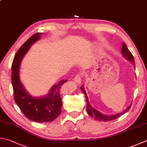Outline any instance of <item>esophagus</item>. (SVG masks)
Listing matches in <instances>:
<instances>
[{"label": "esophagus", "mask_w": 147, "mask_h": 147, "mask_svg": "<svg viewBox=\"0 0 147 147\" xmlns=\"http://www.w3.org/2000/svg\"><path fill=\"white\" fill-rule=\"evenodd\" d=\"M74 82L76 83V84H81V74H78L76 77V78L74 79Z\"/></svg>", "instance_id": "esophagus-1"}]
</instances>
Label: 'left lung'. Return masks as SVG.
<instances>
[{
	"label": "left lung",
	"mask_w": 147,
	"mask_h": 147,
	"mask_svg": "<svg viewBox=\"0 0 147 147\" xmlns=\"http://www.w3.org/2000/svg\"><path fill=\"white\" fill-rule=\"evenodd\" d=\"M121 54H122L123 57H125L126 59L129 60V61H131L132 63V65H134V68H135V62H134V57H133V56H132V54H131V52L129 51V50L127 49L125 43H123L122 45V48H121ZM81 89L82 90V92L84 93V94L85 95V96H86V102H87L86 109H87L88 114L90 115L91 116V117L93 118L95 120L106 121H110V120H114V119L120 117L121 115L125 114L126 112L128 111L130 109V108H131V107L132 106V104H131L127 108V109H125V110H124L122 112L118 113V114H116V115H106L102 114V113H100L99 111H98L97 110L94 109L93 107L91 106V105L89 103V101H88L87 94H86V91L84 89V86L83 85L81 86Z\"/></svg>",
	"instance_id": "1"
}]
</instances>
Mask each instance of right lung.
<instances>
[{
  "label": "right lung",
  "mask_w": 147,
  "mask_h": 147,
  "mask_svg": "<svg viewBox=\"0 0 147 147\" xmlns=\"http://www.w3.org/2000/svg\"><path fill=\"white\" fill-rule=\"evenodd\" d=\"M42 34L36 33L22 45L14 57L11 66V82L15 102L27 118L40 123L54 121L60 115L62 107L61 88L68 81L61 80L51 88L47 95L41 97L30 95L22 85L19 76L21 61L30 46L40 40Z\"/></svg>",
  "instance_id": "add662e5"
}]
</instances>
